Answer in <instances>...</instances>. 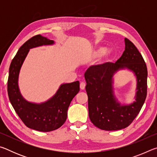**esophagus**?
I'll return each mask as SVG.
<instances>
[{
	"mask_svg": "<svg viewBox=\"0 0 157 157\" xmlns=\"http://www.w3.org/2000/svg\"><path fill=\"white\" fill-rule=\"evenodd\" d=\"M79 86H80V89L82 90H84L85 89V86H86V84H85L84 82H81L80 85H79Z\"/></svg>",
	"mask_w": 157,
	"mask_h": 157,
	"instance_id": "esophagus-1",
	"label": "esophagus"
}]
</instances>
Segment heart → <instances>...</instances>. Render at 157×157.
Listing matches in <instances>:
<instances>
[{
  "label": "heart",
  "mask_w": 157,
  "mask_h": 157,
  "mask_svg": "<svg viewBox=\"0 0 157 157\" xmlns=\"http://www.w3.org/2000/svg\"><path fill=\"white\" fill-rule=\"evenodd\" d=\"M105 50H106V48L104 47V46L96 47L94 50H93L91 56L93 57L100 56L101 55H102L103 53L105 52ZM105 55H106V57H107V59H109V57H111V52L110 51V50H109V51L106 52Z\"/></svg>",
  "instance_id": "1"
}]
</instances>
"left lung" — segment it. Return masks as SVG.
<instances>
[{"instance_id": "8db88e82", "label": "left lung", "mask_w": 157, "mask_h": 157, "mask_svg": "<svg viewBox=\"0 0 157 157\" xmlns=\"http://www.w3.org/2000/svg\"><path fill=\"white\" fill-rule=\"evenodd\" d=\"M124 51L116 63L91 66L84 74L88 95L89 116L95 127L106 131L125 128L140 112L147 96V70L142 55L132 41L124 39ZM127 69L137 78L135 101L121 105L113 91V76Z\"/></svg>"}]
</instances>
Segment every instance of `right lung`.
<instances>
[{"label":"right lung","mask_w":157,"mask_h":157,"mask_svg":"<svg viewBox=\"0 0 157 157\" xmlns=\"http://www.w3.org/2000/svg\"><path fill=\"white\" fill-rule=\"evenodd\" d=\"M54 44V41L41 34L32 37L18 49L9 69L7 93L10 102L26 126L40 132L53 131L65 123L69 105L79 91V82L76 81L61 84L56 94L44 102H29L21 95L18 76L30 49Z\"/></svg>","instance_id":"add662e5"}]
</instances>
